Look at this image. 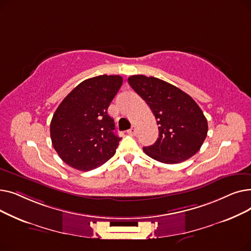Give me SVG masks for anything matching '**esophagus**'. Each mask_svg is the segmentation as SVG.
<instances>
[{
  "instance_id": "obj_1",
  "label": "esophagus",
  "mask_w": 251,
  "mask_h": 251,
  "mask_svg": "<svg viewBox=\"0 0 251 251\" xmlns=\"http://www.w3.org/2000/svg\"><path fill=\"white\" fill-rule=\"evenodd\" d=\"M128 134H130V135H136V133H137V129H136V127L135 126H132L131 127L128 131Z\"/></svg>"
}]
</instances>
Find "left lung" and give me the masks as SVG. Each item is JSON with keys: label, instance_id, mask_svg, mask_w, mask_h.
Returning a JSON list of instances; mask_svg holds the SVG:
<instances>
[{"label": "left lung", "instance_id": "8db88e82", "mask_svg": "<svg viewBox=\"0 0 251 251\" xmlns=\"http://www.w3.org/2000/svg\"><path fill=\"white\" fill-rule=\"evenodd\" d=\"M128 82L146 100L159 125V138L143 148L151 159L178 164L199 151L207 134V121L200 105L186 92L155 77L132 75Z\"/></svg>", "mask_w": 251, "mask_h": 251}]
</instances>
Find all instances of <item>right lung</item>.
<instances>
[{
    "instance_id": "obj_1",
    "label": "right lung",
    "mask_w": 251,
    "mask_h": 251,
    "mask_svg": "<svg viewBox=\"0 0 251 251\" xmlns=\"http://www.w3.org/2000/svg\"><path fill=\"white\" fill-rule=\"evenodd\" d=\"M122 83L119 75L92 77L79 83L59 104L50 132L63 162L86 172L115 154L121 138L114 132L108 108Z\"/></svg>"
}]
</instances>
